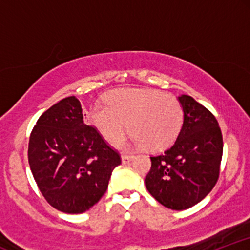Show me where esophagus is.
Returning a JSON list of instances; mask_svg holds the SVG:
<instances>
[{"instance_id":"1","label":"esophagus","mask_w":250,"mask_h":250,"mask_svg":"<svg viewBox=\"0 0 250 250\" xmlns=\"http://www.w3.org/2000/svg\"><path fill=\"white\" fill-rule=\"evenodd\" d=\"M121 160H122L123 163H129V162L133 161V160H134V155H122Z\"/></svg>"}]
</instances>
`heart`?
Segmentation results:
<instances>
[{"label": "heart", "instance_id": "b5f03b06", "mask_svg": "<svg viewBox=\"0 0 250 250\" xmlns=\"http://www.w3.org/2000/svg\"><path fill=\"white\" fill-rule=\"evenodd\" d=\"M105 103L91 105L88 119L111 143L121 141L129 123L134 146L160 151L173 145L182 128L180 102L156 89H116L108 94Z\"/></svg>", "mask_w": 250, "mask_h": 250}]
</instances>
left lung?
Returning <instances> with one entry per match:
<instances>
[{
    "label": "left lung",
    "mask_w": 250,
    "mask_h": 250,
    "mask_svg": "<svg viewBox=\"0 0 250 250\" xmlns=\"http://www.w3.org/2000/svg\"><path fill=\"white\" fill-rule=\"evenodd\" d=\"M183 123L171 148L150 157L146 187L162 206L185 210L205 199L219 179L223 141L216 119L191 96L177 97Z\"/></svg>",
    "instance_id": "obj_1"
}]
</instances>
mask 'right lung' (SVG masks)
<instances>
[{"instance_id": "add662e5", "label": "right lung", "mask_w": 250, "mask_h": 250, "mask_svg": "<svg viewBox=\"0 0 250 250\" xmlns=\"http://www.w3.org/2000/svg\"><path fill=\"white\" fill-rule=\"evenodd\" d=\"M83 117L79 100L65 97L40 116L28 147L40 191L50 206L67 214L84 213L96 205L121 163L120 155Z\"/></svg>"}]
</instances>
